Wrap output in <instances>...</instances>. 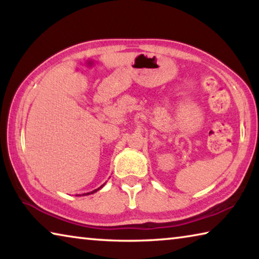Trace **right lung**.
<instances>
[{"instance_id":"right-lung-1","label":"right lung","mask_w":259,"mask_h":259,"mask_svg":"<svg viewBox=\"0 0 259 259\" xmlns=\"http://www.w3.org/2000/svg\"><path fill=\"white\" fill-rule=\"evenodd\" d=\"M104 185H105V184H103V185H102V186H100V187H98V188H97V190H94V191H91V192H88V193H83V194H82V195H89V194H94V193H96V192H97V191H99V190H100V188H103V187H104ZM77 196H81V194H78Z\"/></svg>"}]
</instances>
